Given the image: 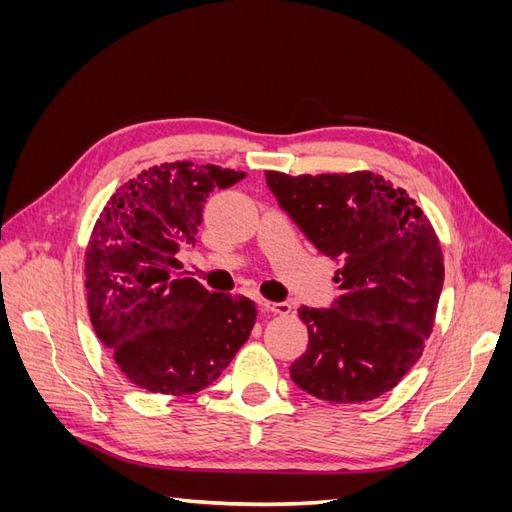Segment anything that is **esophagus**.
<instances>
[{
  "label": "esophagus",
  "mask_w": 512,
  "mask_h": 512,
  "mask_svg": "<svg viewBox=\"0 0 512 512\" xmlns=\"http://www.w3.org/2000/svg\"><path fill=\"white\" fill-rule=\"evenodd\" d=\"M258 303H260V307H262V309H265V312L280 314V316L290 314V309H292L288 303H273V301H267V299H260Z\"/></svg>",
  "instance_id": "1"
}]
</instances>
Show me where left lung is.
Wrapping results in <instances>:
<instances>
[{"instance_id": "8db88e82", "label": "left lung", "mask_w": 512, "mask_h": 512, "mask_svg": "<svg viewBox=\"0 0 512 512\" xmlns=\"http://www.w3.org/2000/svg\"><path fill=\"white\" fill-rule=\"evenodd\" d=\"M267 185L318 252L339 262L331 309H299L309 344L290 378L331 404L391 391L421 359L444 284L442 247L427 215L371 170L299 177L267 170Z\"/></svg>"}]
</instances>
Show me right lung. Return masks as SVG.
Returning a JSON list of instances; mask_svg holds the SVG:
<instances>
[{
  "label": "right lung",
  "instance_id": "obj_1",
  "mask_svg": "<svg viewBox=\"0 0 512 512\" xmlns=\"http://www.w3.org/2000/svg\"><path fill=\"white\" fill-rule=\"evenodd\" d=\"M241 170L168 162L143 170L111 196L85 252L89 318L132 384L192 395L220 378L247 342L256 305L209 292L183 275L177 254L196 243L213 190Z\"/></svg>",
  "mask_w": 512,
  "mask_h": 512
}]
</instances>
